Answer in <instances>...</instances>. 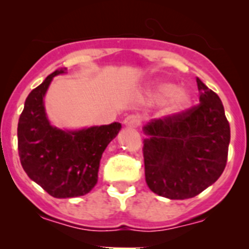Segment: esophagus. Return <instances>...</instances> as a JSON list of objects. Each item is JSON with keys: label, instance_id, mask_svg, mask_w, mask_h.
Instances as JSON below:
<instances>
[{"label": "esophagus", "instance_id": "1", "mask_svg": "<svg viewBox=\"0 0 249 249\" xmlns=\"http://www.w3.org/2000/svg\"><path fill=\"white\" fill-rule=\"evenodd\" d=\"M123 123L126 127H137L140 125V118L137 115H127Z\"/></svg>", "mask_w": 249, "mask_h": 249}]
</instances>
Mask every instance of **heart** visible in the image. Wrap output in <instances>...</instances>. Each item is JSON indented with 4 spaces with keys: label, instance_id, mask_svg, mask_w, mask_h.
Segmentation results:
<instances>
[{
    "label": "heart",
    "instance_id": "1",
    "mask_svg": "<svg viewBox=\"0 0 249 249\" xmlns=\"http://www.w3.org/2000/svg\"><path fill=\"white\" fill-rule=\"evenodd\" d=\"M149 101L155 105L164 104V114L173 117L187 110L192 105V94L185 88H177L175 83L160 80L149 91Z\"/></svg>",
    "mask_w": 249,
    "mask_h": 249
}]
</instances>
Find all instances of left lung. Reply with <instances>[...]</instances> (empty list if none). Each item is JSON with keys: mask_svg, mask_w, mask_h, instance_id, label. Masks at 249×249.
<instances>
[{"mask_svg": "<svg viewBox=\"0 0 249 249\" xmlns=\"http://www.w3.org/2000/svg\"><path fill=\"white\" fill-rule=\"evenodd\" d=\"M200 104L143 126L144 175L155 194L171 200L194 197L225 169L230 125L219 96L196 78Z\"/></svg>", "mask_w": 249, "mask_h": 249, "instance_id": "obj_1", "label": "left lung"}]
</instances>
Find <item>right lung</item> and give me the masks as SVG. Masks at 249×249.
Instances as JSON below:
<instances>
[{
	"label": "right lung",
	"instance_id": "add662e5",
	"mask_svg": "<svg viewBox=\"0 0 249 249\" xmlns=\"http://www.w3.org/2000/svg\"><path fill=\"white\" fill-rule=\"evenodd\" d=\"M60 69L32 90L18 123V150L30 178L57 199L88 194L97 183L100 160L109 142L122 129L120 123L61 130L47 117L44 96Z\"/></svg>",
	"mask_w": 249,
	"mask_h": 249
}]
</instances>
